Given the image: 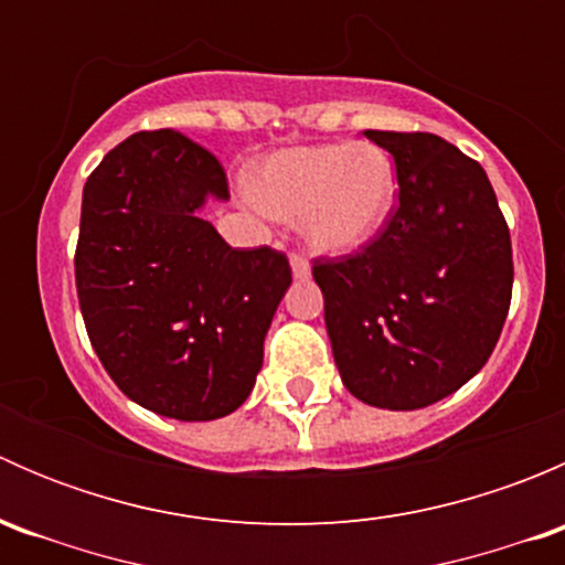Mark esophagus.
<instances>
[{
  "label": "esophagus",
  "mask_w": 565,
  "mask_h": 565,
  "mask_svg": "<svg viewBox=\"0 0 565 565\" xmlns=\"http://www.w3.org/2000/svg\"><path fill=\"white\" fill-rule=\"evenodd\" d=\"M289 267H292V276L300 278V281H306V278L311 276V265L306 262V256L292 254V259H289Z\"/></svg>",
  "instance_id": "34e87169"
}]
</instances>
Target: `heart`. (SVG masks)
Here are the masks:
<instances>
[{"label": "heart", "mask_w": 565, "mask_h": 565, "mask_svg": "<svg viewBox=\"0 0 565 565\" xmlns=\"http://www.w3.org/2000/svg\"><path fill=\"white\" fill-rule=\"evenodd\" d=\"M248 196L273 218H298L317 254H352L383 232L398 199L391 152L374 141H335L270 152L248 172Z\"/></svg>", "instance_id": "b5f03b06"}]
</instances>
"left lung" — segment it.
Returning <instances> with one entry per match:
<instances>
[{
    "instance_id": "8db88e82",
    "label": "left lung",
    "mask_w": 565,
    "mask_h": 565,
    "mask_svg": "<svg viewBox=\"0 0 565 565\" xmlns=\"http://www.w3.org/2000/svg\"><path fill=\"white\" fill-rule=\"evenodd\" d=\"M388 150L398 207L377 241L315 262L341 383L363 404L420 409L476 377L514 287L511 235L481 163L435 134L363 130Z\"/></svg>"
}]
</instances>
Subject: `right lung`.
Listing matches in <instances>:
<instances>
[{
  "instance_id": "right-lung-1",
  "label": "right lung",
  "mask_w": 565,
  "mask_h": 565,
  "mask_svg": "<svg viewBox=\"0 0 565 565\" xmlns=\"http://www.w3.org/2000/svg\"><path fill=\"white\" fill-rule=\"evenodd\" d=\"M226 174L174 130L134 134L89 174L76 289L117 388L177 420H215L248 398L265 335L292 284L287 256L232 248L202 218Z\"/></svg>"
}]
</instances>
